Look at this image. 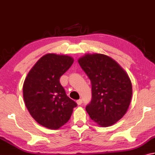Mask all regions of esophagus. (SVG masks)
Instances as JSON below:
<instances>
[{"label":"esophagus","instance_id":"obj_1","mask_svg":"<svg viewBox=\"0 0 155 155\" xmlns=\"http://www.w3.org/2000/svg\"><path fill=\"white\" fill-rule=\"evenodd\" d=\"M82 103H83V100H82L81 99H78V100H77V104L78 105H81Z\"/></svg>","mask_w":155,"mask_h":155}]
</instances>
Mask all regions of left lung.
<instances>
[{"label": "left lung", "mask_w": 155, "mask_h": 155, "mask_svg": "<svg viewBox=\"0 0 155 155\" xmlns=\"http://www.w3.org/2000/svg\"><path fill=\"white\" fill-rule=\"evenodd\" d=\"M91 82L92 99L86 110L91 119L102 127L113 125L129 107L132 83L126 71L111 58L87 54L78 60Z\"/></svg>", "instance_id": "1"}]
</instances>
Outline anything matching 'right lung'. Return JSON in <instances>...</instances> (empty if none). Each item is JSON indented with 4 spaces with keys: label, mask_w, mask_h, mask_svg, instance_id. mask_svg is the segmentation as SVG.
I'll return each mask as SVG.
<instances>
[{
    "label": "right lung",
    "mask_w": 155,
    "mask_h": 155,
    "mask_svg": "<svg viewBox=\"0 0 155 155\" xmlns=\"http://www.w3.org/2000/svg\"><path fill=\"white\" fill-rule=\"evenodd\" d=\"M73 62L71 56L47 54L35 64L24 81L26 107L36 122L48 129L57 130L64 125L77 106L60 83V77Z\"/></svg>",
    "instance_id": "obj_1"
}]
</instances>
